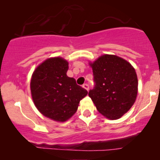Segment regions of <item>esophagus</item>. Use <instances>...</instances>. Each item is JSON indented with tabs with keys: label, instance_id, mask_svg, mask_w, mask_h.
<instances>
[{
	"label": "esophagus",
	"instance_id": "esophagus-1",
	"mask_svg": "<svg viewBox=\"0 0 160 160\" xmlns=\"http://www.w3.org/2000/svg\"><path fill=\"white\" fill-rule=\"evenodd\" d=\"M83 87H84V89H86L87 91H89V85L87 84H83V86H82Z\"/></svg>",
	"mask_w": 160,
	"mask_h": 160
}]
</instances>
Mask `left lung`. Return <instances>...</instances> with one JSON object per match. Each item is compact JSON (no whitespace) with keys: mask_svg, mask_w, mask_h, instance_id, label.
<instances>
[{"mask_svg":"<svg viewBox=\"0 0 160 160\" xmlns=\"http://www.w3.org/2000/svg\"><path fill=\"white\" fill-rule=\"evenodd\" d=\"M95 87L89 96L99 112L109 119H117L130 110L138 94L134 68L119 57L104 54L90 63Z\"/></svg>","mask_w":160,"mask_h":160,"instance_id":"1","label":"left lung"}]
</instances>
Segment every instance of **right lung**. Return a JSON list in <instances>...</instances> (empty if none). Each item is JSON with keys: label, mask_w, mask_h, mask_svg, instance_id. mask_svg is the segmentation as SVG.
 <instances>
[{"label": "right lung", "mask_w": 160, "mask_h": 160, "mask_svg": "<svg viewBox=\"0 0 160 160\" xmlns=\"http://www.w3.org/2000/svg\"><path fill=\"white\" fill-rule=\"evenodd\" d=\"M68 62L62 58L47 59L32 75L30 90L34 104L43 116L65 122L78 109L87 91L67 76Z\"/></svg>", "instance_id": "add662e5"}]
</instances>
